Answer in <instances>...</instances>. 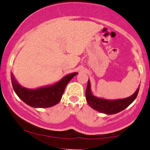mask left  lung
Returning <instances> with one entry per match:
<instances>
[{
    "mask_svg": "<svg viewBox=\"0 0 150 150\" xmlns=\"http://www.w3.org/2000/svg\"><path fill=\"white\" fill-rule=\"evenodd\" d=\"M139 86L134 93L126 98L108 100L103 98H98L93 94L91 88V82L88 80L87 88L86 91V100L88 105L98 112L105 114H115L125 109L129 106L138 95Z\"/></svg>",
    "mask_w": 150,
    "mask_h": 150,
    "instance_id": "obj_1",
    "label": "left lung"
}]
</instances>
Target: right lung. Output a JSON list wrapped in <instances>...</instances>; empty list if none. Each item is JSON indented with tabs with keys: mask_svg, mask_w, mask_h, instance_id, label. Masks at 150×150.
Segmentation results:
<instances>
[{
	"mask_svg": "<svg viewBox=\"0 0 150 150\" xmlns=\"http://www.w3.org/2000/svg\"><path fill=\"white\" fill-rule=\"evenodd\" d=\"M78 72L68 74L52 85L36 89H29L21 86L11 73L12 86L16 95L25 103L34 108H49L60 101L67 83Z\"/></svg>",
	"mask_w": 150,
	"mask_h": 150,
	"instance_id": "1",
	"label": "right lung"
}]
</instances>
